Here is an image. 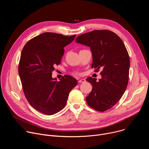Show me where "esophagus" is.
<instances>
[{
    "instance_id": "34e87169",
    "label": "esophagus",
    "mask_w": 149,
    "mask_h": 149,
    "mask_svg": "<svg viewBox=\"0 0 149 149\" xmlns=\"http://www.w3.org/2000/svg\"><path fill=\"white\" fill-rule=\"evenodd\" d=\"M85 81H86V80H85V79H80L79 80H78V83H79V84L83 83V82H84Z\"/></svg>"
}]
</instances>
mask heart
<instances>
[{
  "mask_svg": "<svg viewBox=\"0 0 149 149\" xmlns=\"http://www.w3.org/2000/svg\"><path fill=\"white\" fill-rule=\"evenodd\" d=\"M74 74H75V75H78V72H75V73H74Z\"/></svg>",
  "mask_w": 149,
  "mask_h": 149,
  "instance_id": "b5f03b06",
  "label": "heart"
}]
</instances>
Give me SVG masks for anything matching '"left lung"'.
<instances>
[{
  "instance_id": "obj_1",
  "label": "left lung",
  "mask_w": 149,
  "mask_h": 149,
  "mask_svg": "<svg viewBox=\"0 0 149 149\" xmlns=\"http://www.w3.org/2000/svg\"><path fill=\"white\" fill-rule=\"evenodd\" d=\"M77 43L90 47L92 52L91 68L100 72L101 78H87L93 89L86 97L88 105L103 112L110 109L123 96L129 78L130 58L121 39L109 30H94L79 35Z\"/></svg>"
}]
</instances>
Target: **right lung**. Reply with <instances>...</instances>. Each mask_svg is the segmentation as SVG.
<instances>
[{
	"label": "right lung",
	"instance_id": "right-lung-1",
	"mask_svg": "<svg viewBox=\"0 0 149 149\" xmlns=\"http://www.w3.org/2000/svg\"><path fill=\"white\" fill-rule=\"evenodd\" d=\"M45 32L30 39L22 49L18 72L25 96L36 110L54 114L65 107L77 80L71 76L59 81L52 78L55 67L61 63L64 48L75 38Z\"/></svg>",
	"mask_w": 149,
	"mask_h": 149
}]
</instances>
